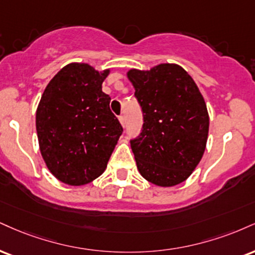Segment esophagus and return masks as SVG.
<instances>
[{
  "instance_id": "1",
  "label": "esophagus",
  "mask_w": 255,
  "mask_h": 255,
  "mask_svg": "<svg viewBox=\"0 0 255 255\" xmlns=\"http://www.w3.org/2000/svg\"><path fill=\"white\" fill-rule=\"evenodd\" d=\"M119 121H120V124L122 125V127H125V126H126V119H125V116L120 115V116H119Z\"/></svg>"
}]
</instances>
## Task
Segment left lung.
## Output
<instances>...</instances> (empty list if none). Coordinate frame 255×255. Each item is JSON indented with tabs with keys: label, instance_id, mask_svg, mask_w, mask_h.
Wrapping results in <instances>:
<instances>
[{
	"label": "left lung",
	"instance_id": "1",
	"mask_svg": "<svg viewBox=\"0 0 255 255\" xmlns=\"http://www.w3.org/2000/svg\"><path fill=\"white\" fill-rule=\"evenodd\" d=\"M143 115L142 130L130 140L141 176L162 188L183 183L203 157L209 131L207 104L191 76L177 64L147 71L131 69Z\"/></svg>",
	"mask_w": 255,
	"mask_h": 255
}]
</instances>
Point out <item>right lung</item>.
Instances as JSON below:
<instances>
[{"instance_id":"right-lung-1","label":"right lung","mask_w":255,"mask_h":255,"mask_svg":"<svg viewBox=\"0 0 255 255\" xmlns=\"http://www.w3.org/2000/svg\"><path fill=\"white\" fill-rule=\"evenodd\" d=\"M109 72L85 63L67 64L48 83L36 109L46 166L69 185H84L100 177L124 131L109 108V95L102 91Z\"/></svg>"}]
</instances>
